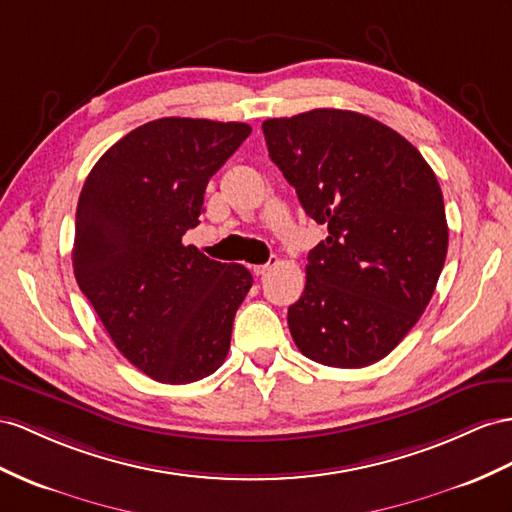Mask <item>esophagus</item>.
Here are the masks:
<instances>
[{
	"mask_svg": "<svg viewBox=\"0 0 512 512\" xmlns=\"http://www.w3.org/2000/svg\"><path fill=\"white\" fill-rule=\"evenodd\" d=\"M272 266H277V259H270L268 264H261V266H255L253 268V272L257 274V277H261V274H266V272H270L272 270Z\"/></svg>",
	"mask_w": 512,
	"mask_h": 512,
	"instance_id": "esophagus-1",
	"label": "esophagus"
}]
</instances>
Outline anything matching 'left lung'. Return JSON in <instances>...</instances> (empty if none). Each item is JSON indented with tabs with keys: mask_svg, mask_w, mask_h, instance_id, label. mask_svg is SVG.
I'll list each match as a JSON object with an SVG mask.
<instances>
[{
	"mask_svg": "<svg viewBox=\"0 0 512 512\" xmlns=\"http://www.w3.org/2000/svg\"><path fill=\"white\" fill-rule=\"evenodd\" d=\"M261 129L305 214L329 229L287 309L298 350L331 368L381 361L424 313L448 253L435 173L398 131L359 112L320 108Z\"/></svg>",
	"mask_w": 512,
	"mask_h": 512,
	"instance_id": "obj_1",
	"label": "left lung"
}]
</instances>
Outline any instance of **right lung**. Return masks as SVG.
Segmentation results:
<instances>
[{"instance_id": "obj_1", "label": "right lung", "mask_w": 512, "mask_h": 512, "mask_svg": "<svg viewBox=\"0 0 512 512\" xmlns=\"http://www.w3.org/2000/svg\"><path fill=\"white\" fill-rule=\"evenodd\" d=\"M248 134L246 123L166 116L129 131L86 177L75 279L114 346L153 381L194 383L225 363L253 277L183 244V233L199 225L209 177Z\"/></svg>"}]
</instances>
